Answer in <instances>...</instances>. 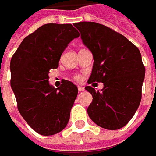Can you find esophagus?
I'll list each match as a JSON object with an SVG mask.
<instances>
[{
  "label": "esophagus",
  "instance_id": "obj_1",
  "mask_svg": "<svg viewBox=\"0 0 156 156\" xmlns=\"http://www.w3.org/2000/svg\"><path fill=\"white\" fill-rule=\"evenodd\" d=\"M78 91H84V88L83 87H82V86H78Z\"/></svg>",
  "mask_w": 156,
  "mask_h": 156
}]
</instances>
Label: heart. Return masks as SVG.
<instances>
[{"mask_svg":"<svg viewBox=\"0 0 156 156\" xmlns=\"http://www.w3.org/2000/svg\"><path fill=\"white\" fill-rule=\"evenodd\" d=\"M75 79H77V80H78V79H79V77H78V76H76V77H75Z\"/></svg>","mask_w":156,"mask_h":156,"instance_id":"obj_1","label":"heart"}]
</instances>
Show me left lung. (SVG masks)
I'll use <instances>...</instances> for the list:
<instances>
[{
	"mask_svg": "<svg viewBox=\"0 0 156 156\" xmlns=\"http://www.w3.org/2000/svg\"><path fill=\"white\" fill-rule=\"evenodd\" d=\"M74 27L94 57L88 83L102 82L104 88L85 89L93 96L88 115L98 126L115 130L129 123L139 108L145 68L140 50L124 36L97 22Z\"/></svg>",
	"mask_w": 156,
	"mask_h": 156,
	"instance_id": "1",
	"label": "left lung"
}]
</instances>
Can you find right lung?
<instances>
[{
    "mask_svg": "<svg viewBox=\"0 0 156 156\" xmlns=\"http://www.w3.org/2000/svg\"><path fill=\"white\" fill-rule=\"evenodd\" d=\"M78 37L71 24H45L23 39L12 56L11 86L17 108L29 126L41 135L58 134L69 120L78 88L63 80L55 88L48 73L58 68L62 52Z\"/></svg>",
    "mask_w": 156,
    "mask_h": 156,
    "instance_id": "add662e5",
    "label": "right lung"
}]
</instances>
